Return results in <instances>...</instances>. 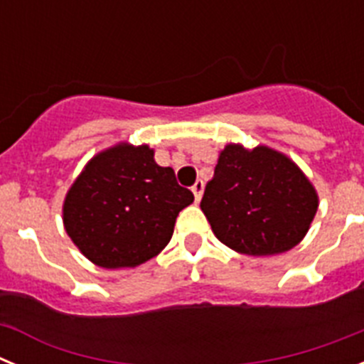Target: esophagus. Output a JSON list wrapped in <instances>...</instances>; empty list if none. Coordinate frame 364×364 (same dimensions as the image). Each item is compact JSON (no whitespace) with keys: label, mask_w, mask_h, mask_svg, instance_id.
<instances>
[{"label":"esophagus","mask_w":364,"mask_h":364,"mask_svg":"<svg viewBox=\"0 0 364 364\" xmlns=\"http://www.w3.org/2000/svg\"><path fill=\"white\" fill-rule=\"evenodd\" d=\"M191 191H193V195H195V202H200L202 191H204V182H202V180H197V182H195V186L191 188Z\"/></svg>","instance_id":"34e87169"}]
</instances>
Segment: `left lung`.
<instances>
[{
  "mask_svg": "<svg viewBox=\"0 0 364 364\" xmlns=\"http://www.w3.org/2000/svg\"><path fill=\"white\" fill-rule=\"evenodd\" d=\"M319 197L301 167L268 146L228 144L218 154L200 210L215 237L237 253L268 257L297 246Z\"/></svg>",
  "mask_w": 364,
  "mask_h": 364,
  "instance_id": "left-lung-1",
  "label": "left lung"
}]
</instances>
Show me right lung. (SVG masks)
<instances>
[{"label": "right lung", "instance_id": "right-lung-1", "mask_svg": "<svg viewBox=\"0 0 364 364\" xmlns=\"http://www.w3.org/2000/svg\"><path fill=\"white\" fill-rule=\"evenodd\" d=\"M171 167L149 146L120 142L95 154L63 200V228L100 268H136L169 244L175 220L193 202Z\"/></svg>", "mask_w": 364, "mask_h": 364}]
</instances>
